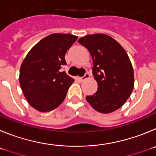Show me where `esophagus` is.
I'll return each mask as SVG.
<instances>
[{
	"mask_svg": "<svg viewBox=\"0 0 156 156\" xmlns=\"http://www.w3.org/2000/svg\"><path fill=\"white\" fill-rule=\"evenodd\" d=\"M89 77H90L89 74H88V73H85V75H84L83 77H81V78H79V79L81 81H85V79H87V78H89Z\"/></svg>",
	"mask_w": 156,
	"mask_h": 156,
	"instance_id": "34e87169",
	"label": "esophagus"
}]
</instances>
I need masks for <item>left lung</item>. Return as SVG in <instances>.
<instances>
[{
	"instance_id": "1",
	"label": "left lung",
	"mask_w": 156,
	"mask_h": 156,
	"mask_svg": "<svg viewBox=\"0 0 156 156\" xmlns=\"http://www.w3.org/2000/svg\"><path fill=\"white\" fill-rule=\"evenodd\" d=\"M78 42L92 56V74L98 84L96 92L86 96L87 102L102 113L118 109L134 88V70L128 55L118 42L107 35H87Z\"/></svg>"
}]
</instances>
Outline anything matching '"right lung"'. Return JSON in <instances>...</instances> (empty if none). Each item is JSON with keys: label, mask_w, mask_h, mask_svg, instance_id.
<instances>
[{"label": "right lung", "mask_w": 156, "mask_h": 156, "mask_svg": "<svg viewBox=\"0 0 156 156\" xmlns=\"http://www.w3.org/2000/svg\"><path fill=\"white\" fill-rule=\"evenodd\" d=\"M78 39L71 34L54 33L38 42L22 61L19 83L30 106L40 112L56 109L64 100L75 80L61 71L64 56Z\"/></svg>", "instance_id": "obj_1"}]
</instances>
